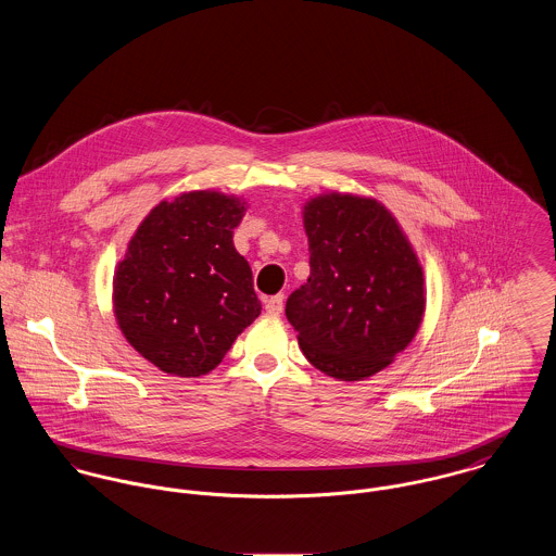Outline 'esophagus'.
<instances>
[{"instance_id": "34e87169", "label": "esophagus", "mask_w": 556, "mask_h": 556, "mask_svg": "<svg viewBox=\"0 0 556 556\" xmlns=\"http://www.w3.org/2000/svg\"><path fill=\"white\" fill-rule=\"evenodd\" d=\"M264 308L266 313L270 315H279L283 311V294H277V296H270L264 301Z\"/></svg>"}]
</instances>
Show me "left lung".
<instances>
[{
	"mask_svg": "<svg viewBox=\"0 0 556 556\" xmlns=\"http://www.w3.org/2000/svg\"><path fill=\"white\" fill-rule=\"evenodd\" d=\"M307 283L286 303L308 363L339 381L386 369L416 337L427 307L420 260L375 198L321 193L303 208Z\"/></svg>",
	"mask_w": 556,
	"mask_h": 556,
	"instance_id": "1",
	"label": "left lung"
}]
</instances>
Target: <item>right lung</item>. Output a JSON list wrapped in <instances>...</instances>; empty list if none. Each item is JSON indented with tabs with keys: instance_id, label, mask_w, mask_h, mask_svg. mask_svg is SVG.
<instances>
[{
	"instance_id": "obj_1",
	"label": "right lung",
	"mask_w": 556,
	"mask_h": 556,
	"mask_svg": "<svg viewBox=\"0 0 556 556\" xmlns=\"http://www.w3.org/2000/svg\"><path fill=\"white\" fill-rule=\"evenodd\" d=\"M248 202L211 189L162 200L134 232L113 279L127 343L168 375L215 369L260 315L248 260L232 235Z\"/></svg>"
}]
</instances>
